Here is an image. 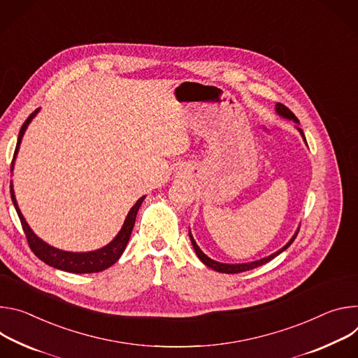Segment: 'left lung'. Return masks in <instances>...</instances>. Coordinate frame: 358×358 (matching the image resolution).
<instances>
[{"instance_id":"1","label":"left lung","mask_w":358,"mask_h":358,"mask_svg":"<svg viewBox=\"0 0 358 358\" xmlns=\"http://www.w3.org/2000/svg\"><path fill=\"white\" fill-rule=\"evenodd\" d=\"M275 112H277V115H279V116H282V117H285V119H289V121H293L294 124H299V119L294 116V113H293L287 106H285L283 103H275ZM296 129L300 132V135H301V138H303L304 143L307 145V142H306V136H304L303 131H301L299 127H296ZM297 233H299V227H297L296 233L292 236V239H290V241H289V242H287L282 249H279L277 252L271 253L270 256H266V257H263V259H259V260H255V262H249V263H236V264H233V263H220V262H216V260H213V259L208 257V256L201 250V248L197 246V243L194 242L193 236H192V231H190V229H189V237H190V242H192V246H193V249H194V252H196L197 257H199V260H201L203 264H206L208 267L213 268L215 271H219V273H227V274L248 271V270H252V268H256V267H259V266L266 264L267 262H270V260H271V259H274L275 256H279L280 253H283V252H285V250H286V249H287V248L294 242Z\"/></svg>"}]
</instances>
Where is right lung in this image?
<instances>
[{"instance_id":"right-lung-1","label":"right lung","mask_w":358,"mask_h":358,"mask_svg":"<svg viewBox=\"0 0 358 358\" xmlns=\"http://www.w3.org/2000/svg\"><path fill=\"white\" fill-rule=\"evenodd\" d=\"M39 109H41V108L35 109L27 117V121L24 122V125L20 129L18 141H17V148H15L14 159H13V164H11V172L14 171V164H15V159H17V155H18V150H20V145H21L22 136H24L28 125L31 124V121L35 117V115L39 112ZM10 187H11L10 192H11V199H13L14 208H15V210L18 213L20 220H21V224H22V229L25 231L28 245H29L31 250L35 253V256L38 259H41L44 263H47L48 266H51L54 268L64 270V271H68V273H79V274L102 271V270L110 267L115 262H117L119 257L122 256V253H124V250H125V248H127V245L129 242V237H131L135 220H136L138 210H139L142 202L145 201V197H146V194L142 196L141 199H138V202L131 208V210L128 212V216H127L121 230L117 231V234L113 237L112 242H109L108 245H105L101 249L91 250V252H66V250H61V249H57V248L48 245L43 239H39V237L34 233V230L29 227V224L27 223L25 217L22 216V213H21V210L18 208V203H17V199H15L14 186H13V180H11Z\"/></svg>"}]
</instances>
